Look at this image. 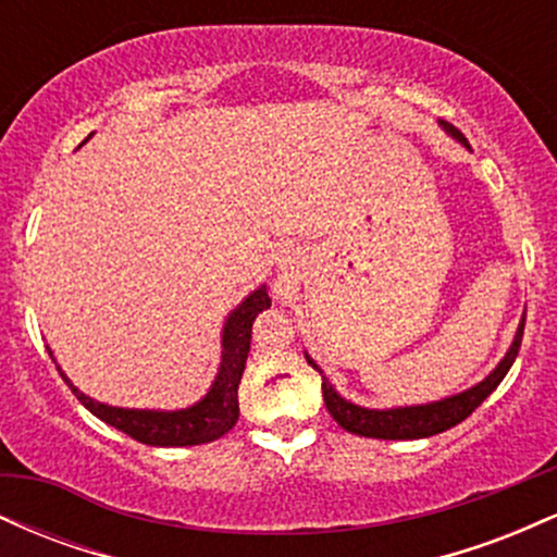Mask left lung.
Instances as JSON below:
<instances>
[{
    "label": "left lung",
    "mask_w": 557,
    "mask_h": 557,
    "mask_svg": "<svg viewBox=\"0 0 557 557\" xmlns=\"http://www.w3.org/2000/svg\"><path fill=\"white\" fill-rule=\"evenodd\" d=\"M447 131L453 133L463 146H469V140L463 138V133H458L453 125H445ZM523 322L521 319L519 332H516V341L510 345V350L505 354V359L497 363V369L492 372L487 380L479 382L476 387L466 389L461 395H453V398L430 403V406H411V408H389V411H369V408L354 406V403L343 400L341 395L332 389L327 376L322 374V369L317 367L314 361L309 359L311 367L322 374V395L324 403H327L330 417L343 426V430L361 434V437H376V440H419V437H432V434H440L450 426L461 424L466 417H471V411H476L482 406L484 398L503 382V376L508 374V369L513 367L516 356H519L521 337H523Z\"/></svg>",
    "instance_id": "8db88e82"
}]
</instances>
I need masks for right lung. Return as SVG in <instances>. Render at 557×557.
Masks as SVG:
<instances>
[{
  "label": "right lung",
  "instance_id": "right-lung-1",
  "mask_svg": "<svg viewBox=\"0 0 557 557\" xmlns=\"http://www.w3.org/2000/svg\"><path fill=\"white\" fill-rule=\"evenodd\" d=\"M264 309H270V296H267L264 287H259L227 317L225 332H222L220 374H216L207 398L185 408V411H131V408L104 406V403H96L88 395H83L65 374H60L75 393V398L94 417H99L114 430L125 432L127 437L138 440V443L159 447L212 443V440H220L222 434L233 430L235 421H238V385L243 369H246L248 348H251V324Z\"/></svg>",
  "mask_w": 557,
  "mask_h": 557
}]
</instances>
